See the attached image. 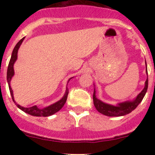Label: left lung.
I'll return each mask as SVG.
<instances>
[{"label":"left lung","instance_id":"1","mask_svg":"<svg viewBox=\"0 0 155 155\" xmlns=\"http://www.w3.org/2000/svg\"><path fill=\"white\" fill-rule=\"evenodd\" d=\"M146 62V61H145ZM146 73L147 75V64H146ZM147 87H148V76L147 78V80L145 81V85L143 89L142 90L139 94H137V96L136 98L133 99L132 101H126L124 102H120L117 105H110V104H107L105 102H103L102 101L97 98L96 95H95V89H94V94H93V102H94V105L95 109L99 112L100 113L105 115L107 116H123L125 115L129 114L131 113L133 110L136 109L137 107V105H139L141 101L143 100V97H144L145 94L147 92Z\"/></svg>","mask_w":155,"mask_h":155}]
</instances>
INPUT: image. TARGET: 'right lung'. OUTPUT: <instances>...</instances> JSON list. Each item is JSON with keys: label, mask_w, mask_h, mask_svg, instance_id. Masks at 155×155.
I'll return each mask as SVG.
<instances>
[{"label": "right lung", "mask_w": 155, "mask_h": 155, "mask_svg": "<svg viewBox=\"0 0 155 155\" xmlns=\"http://www.w3.org/2000/svg\"><path fill=\"white\" fill-rule=\"evenodd\" d=\"M24 39H25V37L24 38H22L21 40L19 41L17 44H16V46H15V48H14V50L12 53V57H11L10 62H9V64H8V71H7V81H8V87H9V90H10L11 95H12V99H13L15 104V105H17L18 107L21 109V110H22L23 112H25V113H28V114L31 115V116H52V115H53L54 113H57L58 111L61 110V109L63 108V106L64 105V104H65L66 101H67V98H68V93H69V91H68V87H67V89H66L65 94H64V95L63 96V98H61V99L57 101V102H55V103H53L52 104V105H49V106H47V107L43 108V109H39V108L37 107L36 105H34V106H31V107L25 108L23 107V106H21L20 105H18V104L15 101V99H14L13 91H12V87H11V80H12L14 74H15L14 64H15V61H17V59H18V51L19 47H20L21 44L22 43ZM71 78H70L68 82H69V81L71 80Z\"/></svg>", "instance_id": "obj_1"}]
</instances>
